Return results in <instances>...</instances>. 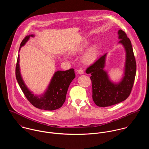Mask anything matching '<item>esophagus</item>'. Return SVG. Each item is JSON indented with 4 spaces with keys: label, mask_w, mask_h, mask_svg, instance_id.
Returning a JSON list of instances; mask_svg holds the SVG:
<instances>
[{
    "label": "esophagus",
    "mask_w": 149,
    "mask_h": 149,
    "mask_svg": "<svg viewBox=\"0 0 149 149\" xmlns=\"http://www.w3.org/2000/svg\"><path fill=\"white\" fill-rule=\"evenodd\" d=\"M78 72L79 74H83L84 73L83 70L82 69H81V68H80V69H79V70H78Z\"/></svg>",
    "instance_id": "esophagus-1"
}]
</instances>
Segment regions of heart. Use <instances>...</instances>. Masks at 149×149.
<instances>
[{"label": "heart", "mask_w": 149, "mask_h": 149, "mask_svg": "<svg viewBox=\"0 0 149 149\" xmlns=\"http://www.w3.org/2000/svg\"><path fill=\"white\" fill-rule=\"evenodd\" d=\"M85 48V45H82L77 46L70 51L72 54H78L82 51ZM97 58V50L95 47H91L87 50L82 56L83 62L86 64H91L93 63Z\"/></svg>", "instance_id": "b5f03b06"}]
</instances>
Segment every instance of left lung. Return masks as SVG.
Instances as JSON below:
<instances>
[{
    "label": "left lung",
    "mask_w": 149,
    "mask_h": 149,
    "mask_svg": "<svg viewBox=\"0 0 149 149\" xmlns=\"http://www.w3.org/2000/svg\"><path fill=\"white\" fill-rule=\"evenodd\" d=\"M119 43L126 51L124 76L120 82L110 81L107 72L103 70L107 53L101 56L94 64L88 67L86 72L90 74L92 82L93 99L99 107H107L119 103L130 95L134 82L136 65L130 40L122 30L118 31Z\"/></svg>",
    "instance_id": "left-lung-1"
}]
</instances>
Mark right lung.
Listing matches in <instances>:
<instances>
[{"mask_svg":"<svg viewBox=\"0 0 149 149\" xmlns=\"http://www.w3.org/2000/svg\"><path fill=\"white\" fill-rule=\"evenodd\" d=\"M33 35L26 36L21 42L19 50ZM15 75L17 83L27 100L34 107L45 110H54L59 109L65 102L67 92L72 81L75 78L74 69L66 71H57L52 77L45 93L41 95H34L27 87L20 75L19 55L17 59Z\"/></svg>","mask_w":149,"mask_h":149,"instance_id":"1","label":"right lung"}]
</instances>
